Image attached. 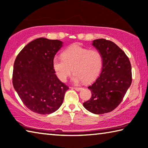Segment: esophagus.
I'll use <instances>...</instances> for the list:
<instances>
[{"label": "esophagus", "mask_w": 148, "mask_h": 148, "mask_svg": "<svg viewBox=\"0 0 148 148\" xmlns=\"http://www.w3.org/2000/svg\"><path fill=\"white\" fill-rule=\"evenodd\" d=\"M73 89H75L76 90V91H77V92H79L80 90H82V88H79V87H74V88H73Z\"/></svg>", "instance_id": "1"}]
</instances>
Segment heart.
I'll return each instance as SVG.
<instances>
[{
  "instance_id": "1",
  "label": "heart",
  "mask_w": 148,
  "mask_h": 148,
  "mask_svg": "<svg viewBox=\"0 0 148 148\" xmlns=\"http://www.w3.org/2000/svg\"><path fill=\"white\" fill-rule=\"evenodd\" d=\"M103 65V56L96 49L83 47L73 44L65 49L62 56H56L53 67L56 76L62 82L66 81L72 71V81L75 84L90 82L99 74Z\"/></svg>"
}]
</instances>
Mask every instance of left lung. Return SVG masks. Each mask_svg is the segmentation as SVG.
I'll list each match as a JSON object with an SVG mask.
<instances>
[{"label": "left lung", "mask_w": 148, "mask_h": 148, "mask_svg": "<svg viewBox=\"0 0 148 148\" xmlns=\"http://www.w3.org/2000/svg\"><path fill=\"white\" fill-rule=\"evenodd\" d=\"M92 45L102 54V71L88 86L92 97L84 107L95 114L110 112L120 104L132 82L131 65L125 53L105 39L93 41Z\"/></svg>", "instance_id": "obj_1"}]
</instances>
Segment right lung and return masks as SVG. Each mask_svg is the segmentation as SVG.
Wrapping results in <instances>:
<instances>
[{
  "mask_svg": "<svg viewBox=\"0 0 148 148\" xmlns=\"http://www.w3.org/2000/svg\"><path fill=\"white\" fill-rule=\"evenodd\" d=\"M63 42L40 38L23 48L15 59L13 85L28 109L40 114L55 112L68 86L56 77L53 60Z\"/></svg>",
  "mask_w": 148,
  "mask_h": 148,
  "instance_id": "add662e5",
  "label": "right lung"
}]
</instances>
